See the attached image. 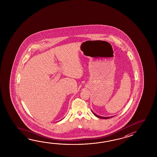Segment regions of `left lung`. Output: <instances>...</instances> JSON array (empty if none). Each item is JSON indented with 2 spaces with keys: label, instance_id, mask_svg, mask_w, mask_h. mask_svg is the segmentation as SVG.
<instances>
[{
  "label": "left lung",
  "instance_id": "1",
  "mask_svg": "<svg viewBox=\"0 0 157 157\" xmlns=\"http://www.w3.org/2000/svg\"><path fill=\"white\" fill-rule=\"evenodd\" d=\"M92 111V110H91ZM92 112L96 116V117H98V118H103V119H108V118H111V117H101V116H98V115H97V114H96L95 113H94L92 111Z\"/></svg>",
  "mask_w": 157,
  "mask_h": 157
}]
</instances>
